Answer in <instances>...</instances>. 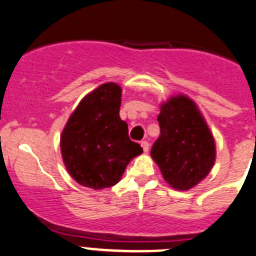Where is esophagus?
Instances as JSON below:
<instances>
[{"label": "esophagus", "instance_id": "esophagus-1", "mask_svg": "<svg viewBox=\"0 0 256 256\" xmlns=\"http://www.w3.org/2000/svg\"><path fill=\"white\" fill-rule=\"evenodd\" d=\"M140 146H142L143 150H144V152L147 153L148 150H150V143H148L147 140H142V142H140Z\"/></svg>", "mask_w": 256, "mask_h": 256}]
</instances>
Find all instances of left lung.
Masks as SVG:
<instances>
[{
    "instance_id": "obj_1",
    "label": "left lung",
    "mask_w": 256,
    "mask_h": 256,
    "mask_svg": "<svg viewBox=\"0 0 256 256\" xmlns=\"http://www.w3.org/2000/svg\"><path fill=\"white\" fill-rule=\"evenodd\" d=\"M160 136L150 156L174 188L190 190L202 181L215 162V140L196 104L177 96L162 104Z\"/></svg>"
}]
</instances>
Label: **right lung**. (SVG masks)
I'll use <instances>...</instances> for the list:
<instances>
[{
    "label": "right lung",
    "instance_id": "1",
    "mask_svg": "<svg viewBox=\"0 0 256 256\" xmlns=\"http://www.w3.org/2000/svg\"><path fill=\"white\" fill-rule=\"evenodd\" d=\"M122 89L106 82L82 98L62 130L60 148L68 172L84 187L118 184L133 157L143 152L119 116Z\"/></svg>",
    "mask_w": 256,
    "mask_h": 256
}]
</instances>
